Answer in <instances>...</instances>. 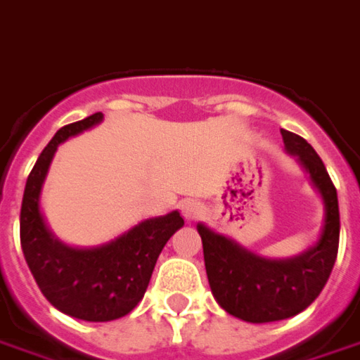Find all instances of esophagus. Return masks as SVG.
I'll return each instance as SVG.
<instances>
[{
    "label": "esophagus",
    "instance_id": "34e87169",
    "mask_svg": "<svg viewBox=\"0 0 360 360\" xmlns=\"http://www.w3.org/2000/svg\"><path fill=\"white\" fill-rule=\"evenodd\" d=\"M181 214L185 216V220L193 222V220H197V218H200V214H202V205H200L198 200H193V198L183 200V202H181Z\"/></svg>",
    "mask_w": 360,
    "mask_h": 360
}]
</instances>
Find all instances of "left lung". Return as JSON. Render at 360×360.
Returning a JSON list of instances; mask_svg holds the SVG:
<instances>
[{
    "label": "left lung",
    "instance_id": "obj_1",
    "mask_svg": "<svg viewBox=\"0 0 360 360\" xmlns=\"http://www.w3.org/2000/svg\"><path fill=\"white\" fill-rule=\"evenodd\" d=\"M286 150L310 173L326 205V224L318 243L302 255L271 261L253 255L232 240L198 224L205 267L212 294L228 314L251 323L292 318L306 310L328 283L339 250V202L335 185L321 158L302 136L281 130Z\"/></svg>",
    "mask_w": 360,
    "mask_h": 360
}]
</instances>
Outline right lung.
I'll use <instances>...</instances> for the list:
<instances>
[{"label":"right lung","instance_id":"right-lung-1","mask_svg":"<svg viewBox=\"0 0 360 360\" xmlns=\"http://www.w3.org/2000/svg\"><path fill=\"white\" fill-rule=\"evenodd\" d=\"M95 112L62 127L42 150L25 185L21 205V248L40 292L54 308L85 321L127 316L142 300L163 245L183 226L175 210L150 218L95 250H74L58 241L40 214V188L58 144L101 122Z\"/></svg>","mask_w":360,"mask_h":360}]
</instances>
